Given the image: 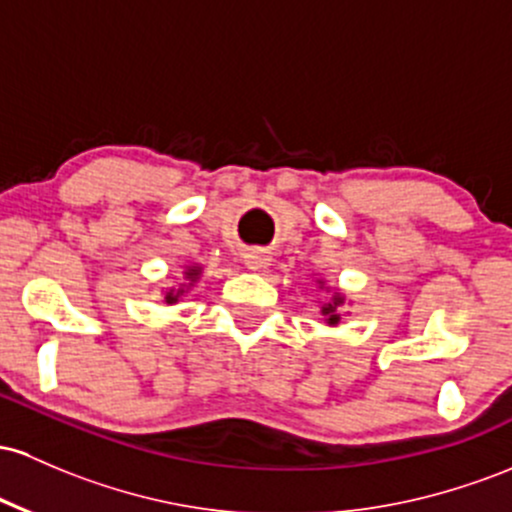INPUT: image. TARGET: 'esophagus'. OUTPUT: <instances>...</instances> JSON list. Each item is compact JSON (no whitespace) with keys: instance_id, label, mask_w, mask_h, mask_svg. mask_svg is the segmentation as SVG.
Masks as SVG:
<instances>
[{"instance_id":"esophagus-1","label":"esophagus","mask_w":512,"mask_h":512,"mask_svg":"<svg viewBox=\"0 0 512 512\" xmlns=\"http://www.w3.org/2000/svg\"><path fill=\"white\" fill-rule=\"evenodd\" d=\"M243 260H245L247 269H262V267H267L269 262H272V260H269L267 250H262V247H252V250H247L243 255Z\"/></svg>"}]
</instances>
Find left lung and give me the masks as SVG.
<instances>
[{
    "mask_svg": "<svg viewBox=\"0 0 512 512\" xmlns=\"http://www.w3.org/2000/svg\"><path fill=\"white\" fill-rule=\"evenodd\" d=\"M340 303H342V299L338 296V299H333V303H325V306H323V316H328V323L330 325H335L340 320L338 313H335V308H338Z\"/></svg>",
    "mask_w": 512,
    "mask_h": 512,
    "instance_id": "8db88e82",
    "label": "left lung"
}]
</instances>
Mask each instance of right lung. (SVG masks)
Here are the masks:
<instances>
[{
	"instance_id": "add662e5",
	"label": "right lung",
	"mask_w": 512,
	"mask_h": 512,
	"mask_svg": "<svg viewBox=\"0 0 512 512\" xmlns=\"http://www.w3.org/2000/svg\"><path fill=\"white\" fill-rule=\"evenodd\" d=\"M196 277H199V269H196V267H194V269H189V272H187V279H189V282H194V279H196ZM179 294H182V289H179V291H177V294H174V291H170V294H167V296H165V299H167V303L177 301V296H179Z\"/></svg>"
}]
</instances>
